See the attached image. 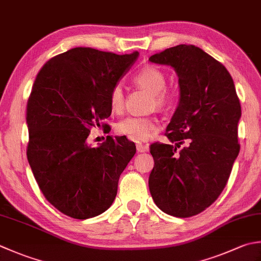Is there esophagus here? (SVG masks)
Masks as SVG:
<instances>
[{"label": "esophagus", "mask_w": 261, "mask_h": 261, "mask_svg": "<svg viewBox=\"0 0 261 261\" xmlns=\"http://www.w3.org/2000/svg\"><path fill=\"white\" fill-rule=\"evenodd\" d=\"M136 147H137V151L138 152H145V151L148 150V146L141 144V142H138V144L136 145Z\"/></svg>", "instance_id": "esophagus-1"}]
</instances>
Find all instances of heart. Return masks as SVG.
Instances as JSON below:
<instances>
[{
	"label": "heart",
	"mask_w": 261,
	"mask_h": 261,
	"mask_svg": "<svg viewBox=\"0 0 261 261\" xmlns=\"http://www.w3.org/2000/svg\"><path fill=\"white\" fill-rule=\"evenodd\" d=\"M134 80L137 85H139L154 95L155 101L158 106L166 103L168 98L167 94L165 93L166 78L160 69L155 68V66H145L135 75ZM124 99L123 87L121 85H115L110 93V104L112 110L115 112L123 110ZM158 126L160 124H158L157 120L151 119V117L130 116L117 123V131L132 140L145 141L155 134Z\"/></svg>",
	"instance_id": "heart-1"
}]
</instances>
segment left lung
<instances>
[{
	"label": "left lung",
	"mask_w": 261,
	"mask_h": 261,
	"mask_svg": "<svg viewBox=\"0 0 261 261\" xmlns=\"http://www.w3.org/2000/svg\"><path fill=\"white\" fill-rule=\"evenodd\" d=\"M149 61L174 69L180 87L165 134L172 144L150 146L155 165L149 191L162 212L191 217L211 206L226 186L240 151L241 105L225 66L195 45L174 46Z\"/></svg>",
	"instance_id": "left-lung-1"
}]
</instances>
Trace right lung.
<instances>
[{
    "instance_id": "add662e5",
    "label": "right lung",
    "mask_w": 261,
    "mask_h": 261,
    "mask_svg": "<svg viewBox=\"0 0 261 261\" xmlns=\"http://www.w3.org/2000/svg\"><path fill=\"white\" fill-rule=\"evenodd\" d=\"M138 56L75 47L48 60L35 80L25 117L28 162L45 198L66 216L87 219L107 211L136 154L125 136H109L98 147L87 138L111 115V90Z\"/></svg>"
}]
</instances>
